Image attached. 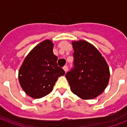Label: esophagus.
<instances>
[{
  "label": "esophagus",
  "instance_id": "34e87169",
  "mask_svg": "<svg viewBox=\"0 0 127 127\" xmlns=\"http://www.w3.org/2000/svg\"><path fill=\"white\" fill-rule=\"evenodd\" d=\"M63 69H64V71H65V73H66L67 71H68V67H67V66H64L63 67Z\"/></svg>",
  "mask_w": 127,
  "mask_h": 127
}]
</instances>
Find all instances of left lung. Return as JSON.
I'll use <instances>...</instances> for the list:
<instances>
[{"mask_svg":"<svg viewBox=\"0 0 127 127\" xmlns=\"http://www.w3.org/2000/svg\"><path fill=\"white\" fill-rule=\"evenodd\" d=\"M74 68L66 74L71 91L85 100L96 98L106 88L109 66L93 45L84 40L73 41Z\"/></svg>","mask_w":127,"mask_h":127,"instance_id":"obj_1","label":"left lung"}]
</instances>
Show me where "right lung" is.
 Listing matches in <instances>:
<instances>
[{
    "mask_svg": "<svg viewBox=\"0 0 127 127\" xmlns=\"http://www.w3.org/2000/svg\"><path fill=\"white\" fill-rule=\"evenodd\" d=\"M53 47L51 40L41 42L26 56L20 68V84L32 98H40L50 94L58 77L65 74L58 66V57L54 54Z\"/></svg>",
    "mask_w": 127,
    "mask_h": 127,
    "instance_id": "1",
    "label": "right lung"
}]
</instances>
